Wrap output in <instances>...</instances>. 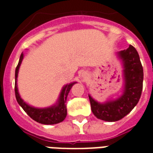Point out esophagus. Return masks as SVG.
<instances>
[{"label": "esophagus", "instance_id": "esophagus-1", "mask_svg": "<svg viewBox=\"0 0 153 153\" xmlns=\"http://www.w3.org/2000/svg\"><path fill=\"white\" fill-rule=\"evenodd\" d=\"M88 74L86 73V72H84V73L82 74V77L83 78H84V79H86V78H88Z\"/></svg>", "mask_w": 153, "mask_h": 153}]
</instances>
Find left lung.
<instances>
[{"mask_svg":"<svg viewBox=\"0 0 153 153\" xmlns=\"http://www.w3.org/2000/svg\"><path fill=\"white\" fill-rule=\"evenodd\" d=\"M123 67L124 88L117 98L98 102L89 97L93 115L102 120L115 122L124 118L134 109L141 97L143 70L138 51L133 46L116 53Z\"/></svg>","mask_w":153,"mask_h":153,"instance_id":"8db88e82","label":"left lung"}]
</instances>
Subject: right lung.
Segmentation results:
<instances>
[{
  "mask_svg": "<svg viewBox=\"0 0 153 153\" xmlns=\"http://www.w3.org/2000/svg\"><path fill=\"white\" fill-rule=\"evenodd\" d=\"M23 59H24V53H21L18 65L15 69V97H16L19 105L21 106L25 112L27 113L33 120H34L35 121L38 122V123L43 124V125H55V124L62 122L67 115L66 104H65L67 97H68V94L70 93L71 88L77 82H72V83L65 84L60 91L57 102L52 106L45 107V108H38V107L30 106L21 98L19 93L18 85H17L19 70V67L21 65Z\"/></svg>",
  "mask_w": 153,
  "mask_h": 153,
  "instance_id": "obj_1",
  "label": "right lung"
}]
</instances>
